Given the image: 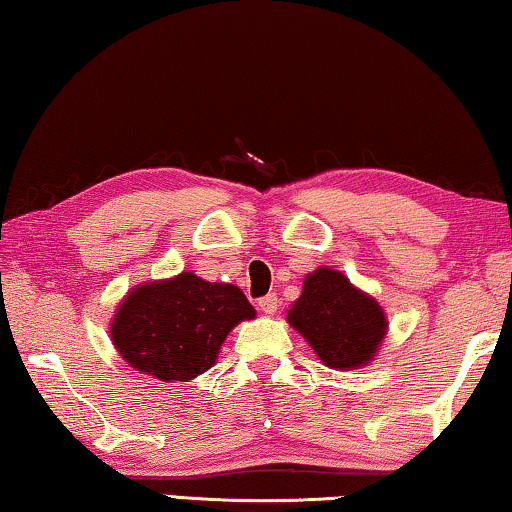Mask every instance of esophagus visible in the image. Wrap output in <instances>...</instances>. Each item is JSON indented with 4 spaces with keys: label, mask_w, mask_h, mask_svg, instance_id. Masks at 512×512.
I'll return each instance as SVG.
<instances>
[{
    "label": "esophagus",
    "mask_w": 512,
    "mask_h": 512,
    "mask_svg": "<svg viewBox=\"0 0 512 512\" xmlns=\"http://www.w3.org/2000/svg\"><path fill=\"white\" fill-rule=\"evenodd\" d=\"M277 307H280V300H277L275 293H268V296L259 298V309H262L264 314H275Z\"/></svg>",
    "instance_id": "1"
}]
</instances>
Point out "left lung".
<instances>
[{"mask_svg":"<svg viewBox=\"0 0 512 512\" xmlns=\"http://www.w3.org/2000/svg\"><path fill=\"white\" fill-rule=\"evenodd\" d=\"M287 318L318 359L339 370L366 366L386 334V316L377 302L332 268L307 275Z\"/></svg>","mask_w":512,"mask_h":512,"instance_id":"8db88e82","label":"left lung"}]
</instances>
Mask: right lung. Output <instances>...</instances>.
<instances>
[{
	"mask_svg": "<svg viewBox=\"0 0 512 512\" xmlns=\"http://www.w3.org/2000/svg\"><path fill=\"white\" fill-rule=\"evenodd\" d=\"M246 318H255V309L235 284L180 273L128 293L110 334L133 368L160 381H187L214 366L225 336Z\"/></svg>",
	"mask_w": 512,
	"mask_h": 512,
	"instance_id": "add662e5",
	"label": "right lung"
}]
</instances>
